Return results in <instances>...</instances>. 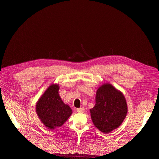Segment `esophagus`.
Instances as JSON below:
<instances>
[{
	"label": "esophagus",
	"mask_w": 159,
	"mask_h": 159,
	"mask_svg": "<svg viewBox=\"0 0 159 159\" xmlns=\"http://www.w3.org/2000/svg\"><path fill=\"white\" fill-rule=\"evenodd\" d=\"M77 112L78 113H82L85 112V108L84 107H81V108H79V109H76Z\"/></svg>",
	"instance_id": "obj_1"
}]
</instances>
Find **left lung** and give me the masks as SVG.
Listing matches in <instances>:
<instances>
[{"instance_id": "1", "label": "left lung", "mask_w": 159, "mask_h": 159, "mask_svg": "<svg viewBox=\"0 0 159 159\" xmlns=\"http://www.w3.org/2000/svg\"><path fill=\"white\" fill-rule=\"evenodd\" d=\"M128 107L123 93L109 83L98 89L96 104L90 109L91 117L98 129L103 133L119 127L126 116Z\"/></svg>"}]
</instances>
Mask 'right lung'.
<instances>
[{
  "label": "right lung",
  "mask_w": 159,
  "mask_h": 159,
  "mask_svg": "<svg viewBox=\"0 0 159 159\" xmlns=\"http://www.w3.org/2000/svg\"><path fill=\"white\" fill-rule=\"evenodd\" d=\"M59 86L52 84L36 104V113L42 122L50 130L61 127L72 115V111L59 94Z\"/></svg>",
  "instance_id": "1"
}]
</instances>
